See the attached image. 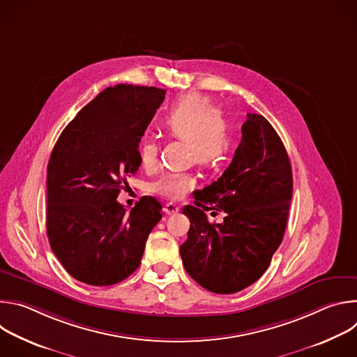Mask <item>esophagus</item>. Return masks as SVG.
I'll return each instance as SVG.
<instances>
[{
  "mask_svg": "<svg viewBox=\"0 0 357 357\" xmlns=\"http://www.w3.org/2000/svg\"><path fill=\"white\" fill-rule=\"evenodd\" d=\"M165 212H167V215H175L179 212V206L175 205V203H167Z\"/></svg>",
  "mask_w": 357,
  "mask_h": 357,
  "instance_id": "esophagus-1",
  "label": "esophagus"
}]
</instances>
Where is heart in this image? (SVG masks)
<instances>
[{
    "instance_id": "b5f03b06",
    "label": "heart",
    "mask_w": 357,
    "mask_h": 357,
    "mask_svg": "<svg viewBox=\"0 0 357 357\" xmlns=\"http://www.w3.org/2000/svg\"><path fill=\"white\" fill-rule=\"evenodd\" d=\"M165 134L186 139V151L190 160L212 167L219 164L231 145L230 126L218 110L213 101L202 94L190 93L181 97L161 120ZM139 158L144 167H152L157 161L158 144L154 138L145 137L138 145ZM196 185V178L185 171H168L151 183V192L165 199L181 200Z\"/></svg>"
}]
</instances>
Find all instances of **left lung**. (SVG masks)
Masks as SVG:
<instances>
[{
    "label": "left lung",
    "mask_w": 357,
    "mask_h": 357,
    "mask_svg": "<svg viewBox=\"0 0 357 357\" xmlns=\"http://www.w3.org/2000/svg\"><path fill=\"white\" fill-rule=\"evenodd\" d=\"M193 197L195 205L182 209L190 220L181 245L186 273L216 294L256 282L282 241L292 197L287 149L267 119L247 114L229 168ZM206 211L227 215L222 224H211Z\"/></svg>",
    "instance_id": "1"
}]
</instances>
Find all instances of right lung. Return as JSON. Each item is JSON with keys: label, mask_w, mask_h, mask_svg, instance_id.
Returning a JSON list of instances; mask_svg holds the SVG:
<instances>
[{"label": "right lung", "mask_w": 357, "mask_h": 357, "mask_svg": "<svg viewBox=\"0 0 357 357\" xmlns=\"http://www.w3.org/2000/svg\"><path fill=\"white\" fill-rule=\"evenodd\" d=\"M167 90L117 84L84 106L58 138L47 162L46 233L65 270L106 287L139 266L161 203L144 196L127 213L117 196L141 165L138 144Z\"/></svg>", "instance_id": "right-lung-1"}]
</instances>
